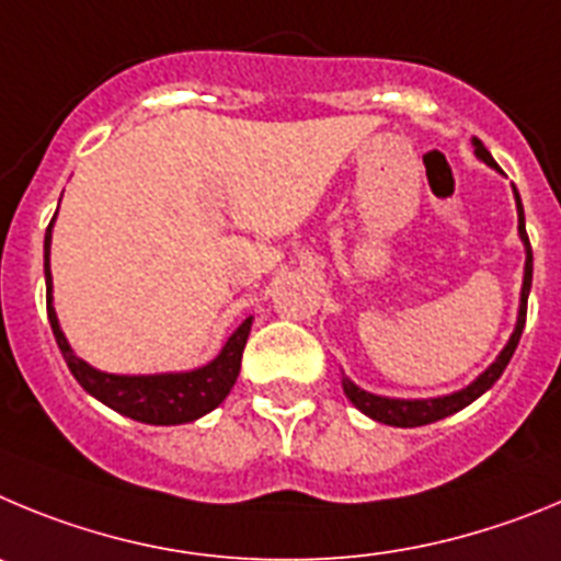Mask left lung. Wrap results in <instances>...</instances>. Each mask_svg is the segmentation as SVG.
Masks as SVG:
<instances>
[{"instance_id":"obj_1","label":"left lung","mask_w":561,"mask_h":561,"mask_svg":"<svg viewBox=\"0 0 561 561\" xmlns=\"http://www.w3.org/2000/svg\"><path fill=\"white\" fill-rule=\"evenodd\" d=\"M476 153L478 159H483L486 164L497 168L486 148L481 145V139H476ZM517 195V193H514ZM517 215H519V237H523V243H526V279H523V299H519V318H517V327H514V335L512 341L506 343V350L501 352V357L492 363V366L478 377L472 386H467L463 391L450 393V397H438V400H388V397H375V393L363 391L357 388L352 380H343V391L346 397L352 400V405L357 411H363L366 416H371L375 422H382V425H393V427H419V425H431V422H438V419L450 416V413L461 411L467 408L469 402H476L483 391L497 382V377L503 375V368L508 366L512 360L514 350H517L519 335H523V327H526V310H528V290H531V274H534V256H531V243H528V234H526V218H523V204H519V195H517Z\"/></svg>"}]
</instances>
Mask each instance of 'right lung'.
I'll return each instance as SVG.
<instances>
[{
	"mask_svg": "<svg viewBox=\"0 0 561 561\" xmlns=\"http://www.w3.org/2000/svg\"><path fill=\"white\" fill-rule=\"evenodd\" d=\"M49 240H53V224L47 226L44 237V274H47V316L53 335L58 341V350L67 360L69 371L85 391L114 408L123 416L145 422V425H184L204 413L215 411L220 402L229 397L231 386L240 375V360H243L245 341L251 332V318L237 327L234 335L226 341L209 366L186 371V375H150V377H119L103 375L69 350L67 337L58 327V316L53 310V276H49Z\"/></svg>",
	"mask_w": 561,
	"mask_h": 561,
	"instance_id": "add662e5",
	"label": "right lung"
}]
</instances>
